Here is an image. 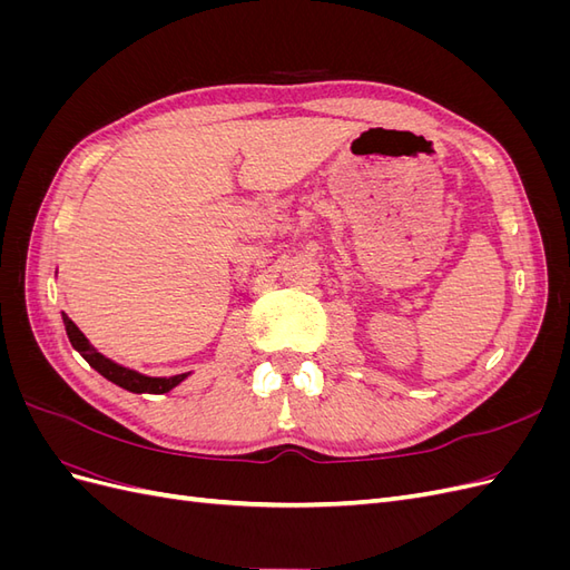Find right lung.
<instances>
[{
	"instance_id": "add662e5",
	"label": "right lung",
	"mask_w": 570,
	"mask_h": 570,
	"mask_svg": "<svg viewBox=\"0 0 570 570\" xmlns=\"http://www.w3.org/2000/svg\"><path fill=\"white\" fill-rule=\"evenodd\" d=\"M61 318H63L66 335H68V340H71L73 350H76L85 361H88V364H90L99 375H105L107 381H111L114 385L124 387V390H128V392H135V394H142V392H147V394H164V392H168V390H174L176 385H180V383L185 381V377L189 375V373H178V375H170V377H151V375H145V373L132 371V368L120 366V364H116V361L107 358L105 354H99V352L92 347V344H90V340L78 331V325H76L71 318H68L66 314H61Z\"/></svg>"
}]
</instances>
